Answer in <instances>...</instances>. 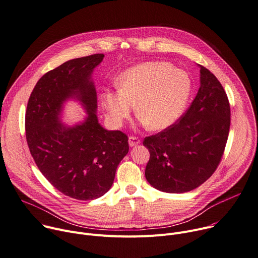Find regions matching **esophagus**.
<instances>
[{"mask_svg": "<svg viewBox=\"0 0 258 258\" xmlns=\"http://www.w3.org/2000/svg\"><path fill=\"white\" fill-rule=\"evenodd\" d=\"M128 142H129V146L131 148H134V147H136V146H138L140 144V139L138 137L130 136L129 139H128Z\"/></svg>", "mask_w": 258, "mask_h": 258, "instance_id": "34e87169", "label": "esophagus"}]
</instances>
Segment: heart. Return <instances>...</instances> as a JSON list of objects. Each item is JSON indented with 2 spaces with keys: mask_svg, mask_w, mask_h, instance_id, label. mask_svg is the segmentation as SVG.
Masks as SVG:
<instances>
[{
  "mask_svg": "<svg viewBox=\"0 0 258 258\" xmlns=\"http://www.w3.org/2000/svg\"><path fill=\"white\" fill-rule=\"evenodd\" d=\"M118 90H105L100 103L106 118L114 127L127 120L136 103L142 126L162 131L173 126L189 101L190 76L169 62L149 61L125 71L117 80Z\"/></svg>",
  "mask_w": 258,
  "mask_h": 258,
  "instance_id": "heart-1",
  "label": "heart"
}]
</instances>
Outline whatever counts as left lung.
<instances>
[{"mask_svg":"<svg viewBox=\"0 0 258 258\" xmlns=\"http://www.w3.org/2000/svg\"><path fill=\"white\" fill-rule=\"evenodd\" d=\"M200 88L189 108L173 126L146 137L150 151L146 178L172 194L195 189L216 170L230 132L231 108L217 78L200 66Z\"/></svg>","mask_w":258,"mask_h":258,"instance_id":"obj_1","label":"left lung"}]
</instances>
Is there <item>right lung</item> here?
<instances>
[{
    "instance_id": "1",
    "label": "right lung",
    "mask_w": 258,
    "mask_h": 258,
    "mask_svg": "<svg viewBox=\"0 0 258 258\" xmlns=\"http://www.w3.org/2000/svg\"><path fill=\"white\" fill-rule=\"evenodd\" d=\"M103 57L72 59L45 74L25 113L27 145L42 174L56 189L82 201L97 199L111 187L129 151L126 134L106 130L98 122L92 74ZM71 99L86 111L84 120L72 126L61 122L64 103Z\"/></svg>"
}]
</instances>
